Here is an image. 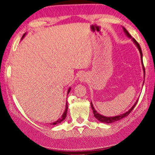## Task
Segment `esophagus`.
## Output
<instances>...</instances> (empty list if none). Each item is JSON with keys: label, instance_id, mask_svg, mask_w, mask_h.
<instances>
[{"label": "esophagus", "instance_id": "34e87169", "mask_svg": "<svg viewBox=\"0 0 155 155\" xmlns=\"http://www.w3.org/2000/svg\"><path fill=\"white\" fill-rule=\"evenodd\" d=\"M86 79H87V76H86L85 74L81 75V77L80 78V81H81V82H84V81H86Z\"/></svg>", "mask_w": 155, "mask_h": 155}]
</instances>
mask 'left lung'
Wrapping results in <instances>:
<instances>
[{
	"label": "left lung",
	"mask_w": 155,
	"mask_h": 155,
	"mask_svg": "<svg viewBox=\"0 0 155 155\" xmlns=\"http://www.w3.org/2000/svg\"><path fill=\"white\" fill-rule=\"evenodd\" d=\"M122 29H123V31H124V33H125V35H127L128 38H129L131 39V40H132L133 42L135 44V45L137 46V48H138L139 51H140V56H141V64H142L143 71V73H144L143 77H144V80H145V69H144V66H143V54H142V52H141V49L140 48V44H138L137 41H136L134 38H132V36L130 35L129 33L128 32V31L126 29V28L124 27H122ZM137 101H138V99L137 100V101H136L135 104H133V105L132 106V107H131V108L129 110H128V111L125 112L124 114H120V115H116V116H114V117H107V116H104V115H101V114H98V112H97L96 110L94 109V107L93 106V104H92V103H91V109H92V110H93V113H94V117H95L97 120H99V121L101 122L106 123V124H110V123H113V122H117V121H118V120H122V118H124V117L128 116V114H129L132 111V110L134 109V107H135L136 104H137Z\"/></svg>",
	"instance_id": "left-lung-1"
}]
</instances>
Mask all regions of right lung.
I'll use <instances>...</instances> for the list:
<instances>
[{"instance_id": "add662e5", "label": "right lung", "mask_w": 155, "mask_h": 155, "mask_svg": "<svg viewBox=\"0 0 155 155\" xmlns=\"http://www.w3.org/2000/svg\"><path fill=\"white\" fill-rule=\"evenodd\" d=\"M26 34H27V33H25L24 35H22V39H21V40H22L23 38H25V36L26 35ZM70 90H71V87H70L69 89H68V94L70 93ZM67 103V102H66ZM68 103H66V104H65V111L64 112V114H63V115H62V116L60 117L59 119H58L57 120V121H55L54 122H53V123H51V124H51V125H55V124H59V123H61L62 121H64V120L65 119V117H66V115H67V112H68Z\"/></svg>"}]
</instances>
